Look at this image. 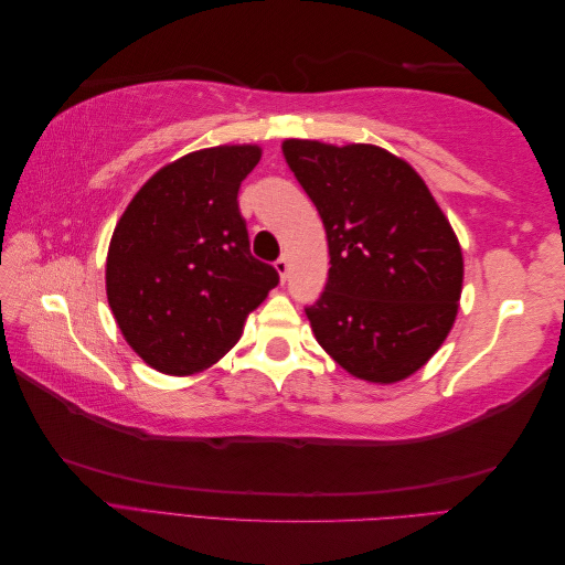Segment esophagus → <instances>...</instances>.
<instances>
[{
    "label": "esophagus",
    "mask_w": 565,
    "mask_h": 565,
    "mask_svg": "<svg viewBox=\"0 0 565 565\" xmlns=\"http://www.w3.org/2000/svg\"><path fill=\"white\" fill-rule=\"evenodd\" d=\"M276 270L280 273V280L285 282V278H287V270H289V256H287V254H282L280 259L276 262Z\"/></svg>",
    "instance_id": "esophagus-1"
}]
</instances>
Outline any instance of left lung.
<instances>
[{"mask_svg": "<svg viewBox=\"0 0 565 565\" xmlns=\"http://www.w3.org/2000/svg\"><path fill=\"white\" fill-rule=\"evenodd\" d=\"M285 160L328 233L330 273L306 306L318 344L367 382H401L448 337L461 249L429 188L391 152L289 139Z\"/></svg>", "mask_w": 565, "mask_h": 565, "instance_id": "left-lung-1", "label": "left lung"}]
</instances>
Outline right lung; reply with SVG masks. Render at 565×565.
I'll use <instances>...</instances> for the list:
<instances>
[{"mask_svg":"<svg viewBox=\"0 0 565 565\" xmlns=\"http://www.w3.org/2000/svg\"><path fill=\"white\" fill-rule=\"evenodd\" d=\"M256 146H218L162 167L113 233L108 303L129 347L164 374L216 363L280 282L254 259L237 204Z\"/></svg>","mask_w":565,"mask_h":565,"instance_id":"add662e5","label":"right lung"}]
</instances>
